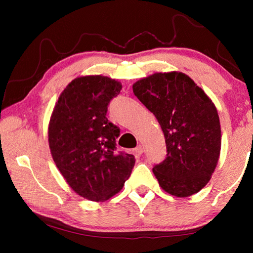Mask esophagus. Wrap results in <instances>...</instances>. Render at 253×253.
Wrapping results in <instances>:
<instances>
[{
    "label": "esophagus",
    "mask_w": 253,
    "mask_h": 253,
    "mask_svg": "<svg viewBox=\"0 0 253 253\" xmlns=\"http://www.w3.org/2000/svg\"><path fill=\"white\" fill-rule=\"evenodd\" d=\"M143 152H144V147L142 146V145H138V146L135 148V153L137 154V155H142Z\"/></svg>",
    "instance_id": "esophagus-1"
}]
</instances>
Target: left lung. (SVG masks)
I'll use <instances>...</instances> for the list:
<instances>
[{"label": "left lung", "mask_w": 253, "mask_h": 253, "mask_svg": "<svg viewBox=\"0 0 253 253\" xmlns=\"http://www.w3.org/2000/svg\"><path fill=\"white\" fill-rule=\"evenodd\" d=\"M132 91L164 132L168 154L153 168L161 187L178 198L198 193L211 178L221 151L220 119L212 100L177 71L140 79Z\"/></svg>", "instance_id": "1"}]
</instances>
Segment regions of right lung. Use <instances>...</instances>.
I'll return each mask as SVG.
<instances>
[{
    "mask_svg": "<svg viewBox=\"0 0 253 253\" xmlns=\"http://www.w3.org/2000/svg\"><path fill=\"white\" fill-rule=\"evenodd\" d=\"M122 84L104 76L72 80L61 92L49 123V147L60 173L77 194L106 201L130 176L135 157L116 151L121 129L106 117Z\"/></svg>",
    "mask_w": 253,
    "mask_h": 253,
    "instance_id": "right-lung-1",
    "label": "right lung"
}]
</instances>
